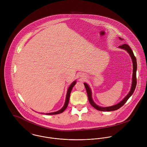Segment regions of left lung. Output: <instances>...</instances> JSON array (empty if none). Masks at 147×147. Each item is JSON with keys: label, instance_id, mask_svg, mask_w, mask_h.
<instances>
[{"label": "left lung", "instance_id": "1", "mask_svg": "<svg viewBox=\"0 0 147 147\" xmlns=\"http://www.w3.org/2000/svg\"><path fill=\"white\" fill-rule=\"evenodd\" d=\"M120 40H122L121 38H119ZM119 48L123 49L126 50V51L129 53V55L131 57L132 62H133V75H132V86L131 88V90L129 91V93L127 95L126 97L121 101L120 102L119 104H117V105H114L112 106H109V107H102L101 106H99L98 105H96L94 101H93L92 98V92H91V90L90 88L89 87V86L88 85V84L86 83H84V86L85 87L86 92H87V94H88V100L89 101V103L90 104V105H92L93 107H94L95 109H96L97 110H99V111H114V110H117L118 109H119L120 107H121L123 105H124L127 101L128 100V98L131 96V95L133 94V93L134 92V90L135 89L136 84H137V81H136V70H137V62H136V57H135L134 53L132 50V49H131V47L126 43L121 45L119 46Z\"/></svg>", "mask_w": 147, "mask_h": 147}]
</instances>
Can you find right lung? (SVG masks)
<instances>
[{"label":"right lung","instance_id":"1","mask_svg":"<svg viewBox=\"0 0 147 147\" xmlns=\"http://www.w3.org/2000/svg\"><path fill=\"white\" fill-rule=\"evenodd\" d=\"M76 83V81L74 82L72 84H71V85L69 86V87L68 88V91H67V96H66V99H65V104L62 107V109H61L60 110L58 111H56V112H53V113H47L46 114L47 115H54V114H60V113H63V111L65 110V109L67 108V106L68 105V102H69V97H70V93H71V92L72 89V88L74 86V85H75Z\"/></svg>","mask_w":147,"mask_h":147}]
</instances>
